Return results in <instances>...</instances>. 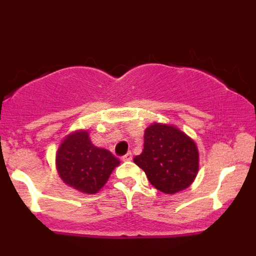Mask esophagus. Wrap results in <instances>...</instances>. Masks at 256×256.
Segmentation results:
<instances>
[{
  "label": "esophagus",
  "instance_id": "esophagus-1",
  "mask_svg": "<svg viewBox=\"0 0 256 256\" xmlns=\"http://www.w3.org/2000/svg\"><path fill=\"white\" fill-rule=\"evenodd\" d=\"M122 158V161H131L132 160V152H128V154L124 155Z\"/></svg>",
  "mask_w": 256,
  "mask_h": 256
}]
</instances>
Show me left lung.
<instances>
[{
	"mask_svg": "<svg viewBox=\"0 0 256 256\" xmlns=\"http://www.w3.org/2000/svg\"><path fill=\"white\" fill-rule=\"evenodd\" d=\"M134 161L152 186L167 195L189 188L200 167L198 149L192 138L177 126L162 122H152L146 128L143 152Z\"/></svg>",
	"mask_w": 256,
	"mask_h": 256,
	"instance_id": "8db88e82",
	"label": "left lung"
}]
</instances>
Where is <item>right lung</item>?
I'll return each mask as SVG.
<instances>
[{
    "mask_svg": "<svg viewBox=\"0 0 256 256\" xmlns=\"http://www.w3.org/2000/svg\"><path fill=\"white\" fill-rule=\"evenodd\" d=\"M120 164L110 150L94 146L89 131L77 130L61 140L55 165L61 180L78 192H98Z\"/></svg>",
    "mask_w": 256,
    "mask_h": 256,
    "instance_id": "right-lung-1",
    "label": "right lung"
}]
</instances>
